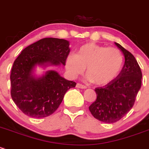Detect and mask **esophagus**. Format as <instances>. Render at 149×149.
<instances>
[{
  "mask_svg": "<svg viewBox=\"0 0 149 149\" xmlns=\"http://www.w3.org/2000/svg\"><path fill=\"white\" fill-rule=\"evenodd\" d=\"M76 87L78 88H81V89H85V88H87V87L85 86V85H82V84H80V83L77 84Z\"/></svg>",
  "mask_w": 149,
  "mask_h": 149,
  "instance_id": "1",
  "label": "esophagus"
}]
</instances>
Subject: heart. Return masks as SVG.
Instances as JSON below:
<instances>
[{
  "mask_svg": "<svg viewBox=\"0 0 149 149\" xmlns=\"http://www.w3.org/2000/svg\"><path fill=\"white\" fill-rule=\"evenodd\" d=\"M123 56L116 48L95 43L82 45L66 60V68L72 77L83 74L87 67L88 79L96 85L108 84L115 79L123 67Z\"/></svg>",
  "mask_w": 149,
  "mask_h": 149,
  "instance_id": "heart-1",
  "label": "heart"
}]
</instances>
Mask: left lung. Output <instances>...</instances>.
Here are the masks:
<instances>
[{"instance_id":"obj_1","label":"left lung","mask_w":149,"mask_h":149,"mask_svg":"<svg viewBox=\"0 0 149 149\" xmlns=\"http://www.w3.org/2000/svg\"><path fill=\"white\" fill-rule=\"evenodd\" d=\"M125 56V61L118 76L103 87L95 89L96 100L89 107L92 115L99 121L114 123L132 109L141 87L142 72L134 56L115 42Z\"/></svg>"}]
</instances>
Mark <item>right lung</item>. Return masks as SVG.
I'll list each match as a JSON object with an SVG mask.
<instances>
[{
    "label": "right lung",
    "instance_id": "1",
    "mask_svg": "<svg viewBox=\"0 0 149 149\" xmlns=\"http://www.w3.org/2000/svg\"><path fill=\"white\" fill-rule=\"evenodd\" d=\"M70 42L64 39L45 38L22 50L11 69V95L24 114L34 118L51 115L61 104L64 94L76 82L56 72L48 71L40 77L32 74L36 65L66 64Z\"/></svg>",
    "mask_w": 149,
    "mask_h": 149
}]
</instances>
